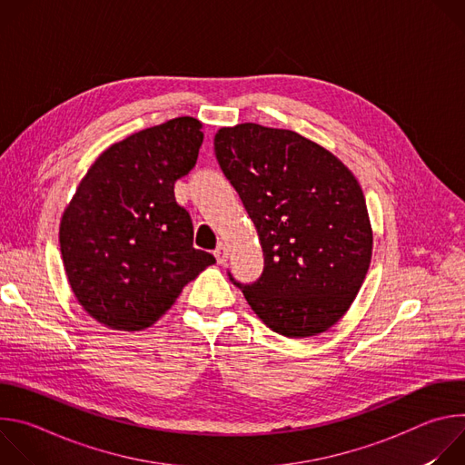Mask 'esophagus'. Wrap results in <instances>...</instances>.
I'll list each match as a JSON object with an SVG mask.
<instances>
[{"mask_svg":"<svg viewBox=\"0 0 465 465\" xmlns=\"http://www.w3.org/2000/svg\"><path fill=\"white\" fill-rule=\"evenodd\" d=\"M213 253H215V257H217V262H219V264H223V262H226V261H228V248H226L223 242L215 248V252H213Z\"/></svg>","mask_w":465,"mask_h":465,"instance_id":"esophagus-1","label":"esophagus"}]
</instances>
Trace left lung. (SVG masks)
<instances>
[{"label":"left lung","instance_id":"obj_1","mask_svg":"<svg viewBox=\"0 0 465 465\" xmlns=\"http://www.w3.org/2000/svg\"><path fill=\"white\" fill-rule=\"evenodd\" d=\"M215 156L239 193L264 255L242 291L276 333L305 339L335 325L353 303L371 261V226L353 173L318 143L285 128H221Z\"/></svg>","mask_w":465,"mask_h":465}]
</instances>
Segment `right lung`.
Segmentation results:
<instances>
[{"label":"right lung","mask_w":465,"mask_h":465,"mask_svg":"<svg viewBox=\"0 0 465 465\" xmlns=\"http://www.w3.org/2000/svg\"><path fill=\"white\" fill-rule=\"evenodd\" d=\"M203 123L176 117L110 145L60 221L64 271L83 309L119 331L153 325L215 262L193 248L174 182L196 163Z\"/></svg>","instance_id":"obj_1"}]
</instances>
